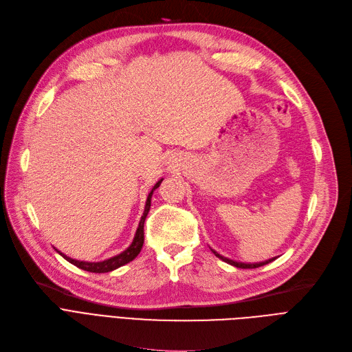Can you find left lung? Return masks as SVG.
<instances>
[{
    "label": "left lung",
    "instance_id": "8db88e82",
    "mask_svg": "<svg viewBox=\"0 0 352 352\" xmlns=\"http://www.w3.org/2000/svg\"><path fill=\"white\" fill-rule=\"evenodd\" d=\"M212 252H213L217 258H221L223 262H226V263H229V265H233V266H236V267H242V270H254V267L263 266V265L270 263V262H272V261H275V259H276V258H272V259H267V261H265V262H259V263H242V262H236V261L228 259V258H225V256H222V255L217 254L216 250H213V249H212Z\"/></svg>",
    "mask_w": 352,
    "mask_h": 352
}]
</instances>
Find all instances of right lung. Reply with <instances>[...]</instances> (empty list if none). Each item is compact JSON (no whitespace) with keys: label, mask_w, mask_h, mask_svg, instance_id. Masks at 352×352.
Wrapping results in <instances>:
<instances>
[{"label":"right lung","mask_w":352,"mask_h":352,"mask_svg":"<svg viewBox=\"0 0 352 352\" xmlns=\"http://www.w3.org/2000/svg\"><path fill=\"white\" fill-rule=\"evenodd\" d=\"M163 179H160L156 185L153 186L152 192L148 193L147 196V200H146V206H144V212H143V216L142 219L139 222V228L136 230V235H135V239H133L131 245L124 250V252L116 255L110 259H106L103 262H82V261H76V259H72L69 256L63 255L61 252H58L65 261H69L70 263L76 265L77 267H80V270H85V271H89V272H94V274H104V272H110V271H114L117 270V267H120L126 263H129L130 261L135 259L142 250V246H143V242H144V221H146V216L150 210V202H152V195H153V190L157 189L160 186Z\"/></svg>","instance_id":"obj_1"}]
</instances>
